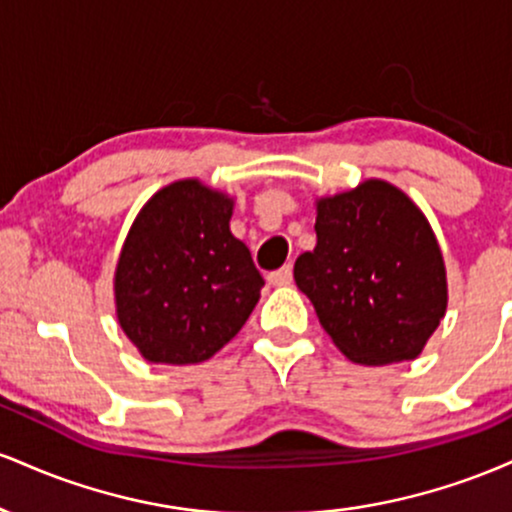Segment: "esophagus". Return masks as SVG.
<instances>
[{
    "mask_svg": "<svg viewBox=\"0 0 512 512\" xmlns=\"http://www.w3.org/2000/svg\"><path fill=\"white\" fill-rule=\"evenodd\" d=\"M291 279H293L291 264H284V267L276 269V272L269 274V284H274V286H286V284H291Z\"/></svg>",
    "mask_w": 512,
    "mask_h": 512,
    "instance_id": "34e87169",
    "label": "esophagus"
}]
</instances>
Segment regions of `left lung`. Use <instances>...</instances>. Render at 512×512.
I'll list each match as a JSON object with an SVG mask.
<instances>
[{
  "label": "left lung",
  "mask_w": 512,
  "mask_h": 512,
  "mask_svg": "<svg viewBox=\"0 0 512 512\" xmlns=\"http://www.w3.org/2000/svg\"><path fill=\"white\" fill-rule=\"evenodd\" d=\"M315 233L293 279L339 351L366 366L419 356L448 305L443 255L419 207L368 180L320 199Z\"/></svg>",
  "instance_id": "1"
}]
</instances>
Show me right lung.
I'll return each mask as SVG.
<instances>
[{
  "label": "right lung",
  "instance_id": "add662e5",
  "mask_svg": "<svg viewBox=\"0 0 512 512\" xmlns=\"http://www.w3.org/2000/svg\"><path fill=\"white\" fill-rule=\"evenodd\" d=\"M231 214V199L197 180L163 187L139 211L117 262L115 303L146 361H207L260 301L264 279L233 238Z\"/></svg>",
  "mask_w": 512,
  "mask_h": 512
}]
</instances>
